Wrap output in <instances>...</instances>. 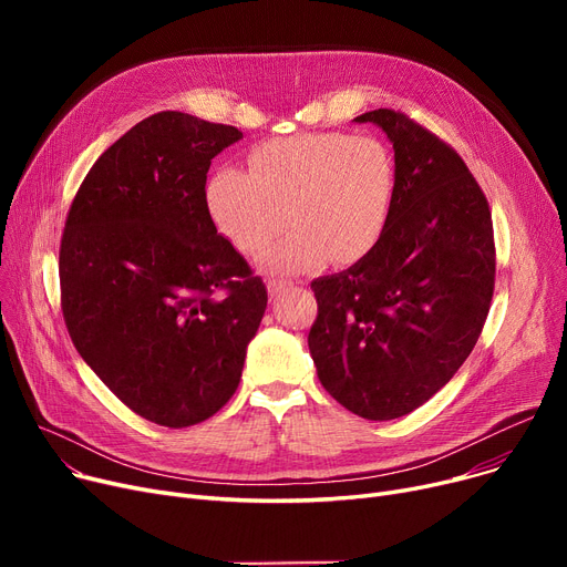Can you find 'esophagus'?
Listing matches in <instances>:
<instances>
[{"label": "esophagus", "mask_w": 567, "mask_h": 567, "mask_svg": "<svg viewBox=\"0 0 567 567\" xmlns=\"http://www.w3.org/2000/svg\"><path fill=\"white\" fill-rule=\"evenodd\" d=\"M287 287H291L289 280H268V285H266V289H268V293H271V296H278Z\"/></svg>", "instance_id": "obj_1"}]
</instances>
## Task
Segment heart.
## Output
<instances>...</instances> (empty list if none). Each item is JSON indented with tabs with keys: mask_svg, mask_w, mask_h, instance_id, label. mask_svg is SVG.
Here are the masks:
<instances>
[{
	"mask_svg": "<svg viewBox=\"0 0 567 567\" xmlns=\"http://www.w3.org/2000/svg\"><path fill=\"white\" fill-rule=\"evenodd\" d=\"M395 193V156L381 140L306 133L257 146L250 172L218 167L206 184V206L220 234L250 255L289 220L293 229L259 257V266L296 274L329 259L365 257L389 227Z\"/></svg>",
	"mask_w": 567,
	"mask_h": 567,
	"instance_id": "heart-1",
	"label": "heart"
}]
</instances>
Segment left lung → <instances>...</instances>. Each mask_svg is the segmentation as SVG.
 Returning <instances> with one entry per match:
<instances>
[{
	"instance_id": "8db88e82",
	"label": "left lung",
	"mask_w": 567,
	"mask_h": 567,
	"mask_svg": "<svg viewBox=\"0 0 567 567\" xmlns=\"http://www.w3.org/2000/svg\"><path fill=\"white\" fill-rule=\"evenodd\" d=\"M353 122L391 140L398 193L379 244L347 271L312 282L308 347L344 409L393 421L425 404L468 359L496 274L489 204L455 148L402 112Z\"/></svg>"
}]
</instances>
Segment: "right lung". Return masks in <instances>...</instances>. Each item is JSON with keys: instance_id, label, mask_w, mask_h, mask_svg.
I'll use <instances>...</instances> for the list:
<instances>
[{"instance_id": "1", "label": "right lung", "mask_w": 567, "mask_h": 567, "mask_svg": "<svg viewBox=\"0 0 567 567\" xmlns=\"http://www.w3.org/2000/svg\"><path fill=\"white\" fill-rule=\"evenodd\" d=\"M234 126L158 112L94 163L71 204L62 310L84 363L142 419L197 425L241 381L266 287L206 206Z\"/></svg>"}]
</instances>
